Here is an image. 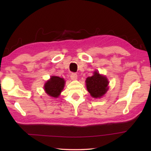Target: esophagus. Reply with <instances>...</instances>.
<instances>
[{"label":"esophagus","mask_w":151,"mask_h":151,"mask_svg":"<svg viewBox=\"0 0 151 151\" xmlns=\"http://www.w3.org/2000/svg\"><path fill=\"white\" fill-rule=\"evenodd\" d=\"M70 78L72 80H76L77 79V75L76 73H72L70 75Z\"/></svg>","instance_id":"obj_1"}]
</instances>
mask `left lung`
Here are the masks:
<instances>
[{
	"label": "left lung",
	"mask_w": 151,
	"mask_h": 151,
	"mask_svg": "<svg viewBox=\"0 0 151 151\" xmlns=\"http://www.w3.org/2000/svg\"><path fill=\"white\" fill-rule=\"evenodd\" d=\"M109 81L105 76L94 71V75L86 79V88L93 98H101L108 91Z\"/></svg>",
	"instance_id": "obj_1"
}]
</instances>
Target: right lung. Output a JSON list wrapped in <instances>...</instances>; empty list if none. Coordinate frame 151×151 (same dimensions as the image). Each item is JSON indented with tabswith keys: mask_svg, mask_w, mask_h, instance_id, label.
Segmentation results:
<instances>
[{
	"mask_svg": "<svg viewBox=\"0 0 151 151\" xmlns=\"http://www.w3.org/2000/svg\"><path fill=\"white\" fill-rule=\"evenodd\" d=\"M65 84V81L63 78L52 76L45 84V91L48 95L53 98H57L63 90Z\"/></svg>",
	"mask_w": 151,
	"mask_h": 151,
	"instance_id": "right-lung-1",
	"label": "right lung"
}]
</instances>
